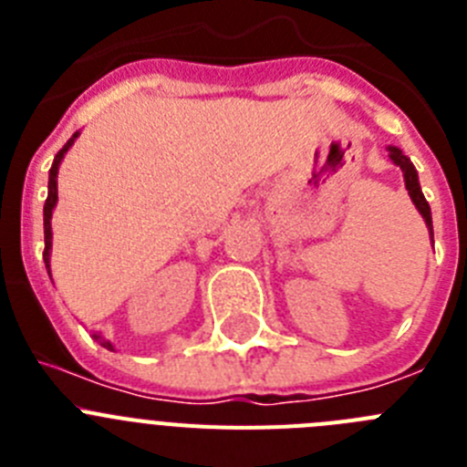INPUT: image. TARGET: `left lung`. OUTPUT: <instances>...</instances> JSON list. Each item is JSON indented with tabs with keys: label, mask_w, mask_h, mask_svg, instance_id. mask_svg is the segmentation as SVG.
I'll use <instances>...</instances> for the list:
<instances>
[{
	"label": "left lung",
	"mask_w": 467,
	"mask_h": 467,
	"mask_svg": "<svg viewBox=\"0 0 467 467\" xmlns=\"http://www.w3.org/2000/svg\"><path fill=\"white\" fill-rule=\"evenodd\" d=\"M388 151H390V159H393L395 166L402 168V172H404V184H407V192H410L411 201H414V205H416V208H419V213L423 214V220H426L428 229H431V238H432L431 205H428L426 196H423V192H420V184H419V175H416V168L411 166V161L407 159V156H404L402 151L398 150V147H388Z\"/></svg>",
	"instance_id": "8db88e82"
}]
</instances>
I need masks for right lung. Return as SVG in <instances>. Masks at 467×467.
<instances>
[{"mask_svg": "<svg viewBox=\"0 0 467 467\" xmlns=\"http://www.w3.org/2000/svg\"><path fill=\"white\" fill-rule=\"evenodd\" d=\"M77 138H79V133H74L72 138L67 140V144H65L63 150L57 151L56 159H53L51 172H48V198H47V203H44V262H47V269H48V257H51V254H48L51 253V213H53V208H56V201H57V166H60V161H63L65 151L72 147L74 140ZM95 339H98V337H95ZM100 346H105V348L111 350L109 341L100 339Z\"/></svg>", "mask_w": 467, "mask_h": 467, "instance_id": "obj_1", "label": "right lung"}]
</instances>
